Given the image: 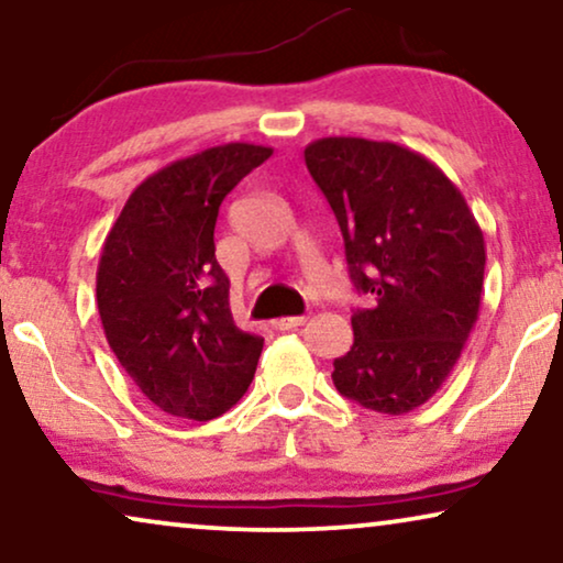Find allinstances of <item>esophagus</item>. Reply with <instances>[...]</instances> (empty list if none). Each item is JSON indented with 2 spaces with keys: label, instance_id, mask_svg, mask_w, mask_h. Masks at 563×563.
I'll list each match as a JSON object with an SVG mask.
<instances>
[{
  "label": "esophagus",
  "instance_id": "34e87169",
  "mask_svg": "<svg viewBox=\"0 0 563 563\" xmlns=\"http://www.w3.org/2000/svg\"><path fill=\"white\" fill-rule=\"evenodd\" d=\"M305 314H295V318H279V320H274V328H279V330H295V328H299V325H305Z\"/></svg>",
  "mask_w": 563,
  "mask_h": 563
}]
</instances>
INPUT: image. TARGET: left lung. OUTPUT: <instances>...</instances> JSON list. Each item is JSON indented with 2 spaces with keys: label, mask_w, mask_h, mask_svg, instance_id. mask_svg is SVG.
I'll list each match as a JSON object with an SVG mask.
<instances>
[{
  "label": "left lung",
  "mask_w": 563,
  "mask_h": 563,
  "mask_svg": "<svg viewBox=\"0 0 563 563\" xmlns=\"http://www.w3.org/2000/svg\"><path fill=\"white\" fill-rule=\"evenodd\" d=\"M305 164L345 243L368 305L351 314L353 345L335 358L343 397L405 415L441 389L482 305L487 251L456 184L420 153L366 137H320Z\"/></svg>",
  "instance_id": "left-lung-1"
}]
</instances>
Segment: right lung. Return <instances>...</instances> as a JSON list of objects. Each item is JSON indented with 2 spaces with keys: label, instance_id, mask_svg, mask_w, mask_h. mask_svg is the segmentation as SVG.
Instances as JSON below:
<instances>
[{
  "label": "right lung",
  "instance_id": "right-lung-1",
  "mask_svg": "<svg viewBox=\"0 0 563 563\" xmlns=\"http://www.w3.org/2000/svg\"><path fill=\"white\" fill-rule=\"evenodd\" d=\"M272 148L225 143L151 174L104 238L97 307L107 343L137 389L174 418L212 420L251 387L264 338L230 312L214 222Z\"/></svg>",
  "mask_w": 563,
  "mask_h": 563
}]
</instances>
